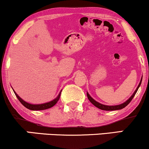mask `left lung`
I'll return each instance as SVG.
<instances>
[{
  "mask_svg": "<svg viewBox=\"0 0 149 149\" xmlns=\"http://www.w3.org/2000/svg\"><path fill=\"white\" fill-rule=\"evenodd\" d=\"M141 81H142V78H141V80H140V83L139 85H138V87L136 88V90H135L134 93L132 94V95L130 97L128 100L126 101V102H125L124 103L121 104H119V105H116V106H107V105H104V104H102L100 103H99V102H97L95 101V100H94L93 98H92L91 97H90V95H89L88 92H87V96H88V100H90V102H91V103L93 104L94 106H95V107L98 108V109H102V110H104V111H115V110H120V109H123V108H125L126 107V106H127L128 104H130V102H131L132 100L133 99V97H134L135 94L136 93V92H137L138 89H139V86L141 85Z\"/></svg>",
  "mask_w": 149,
  "mask_h": 149,
  "instance_id": "1",
  "label": "left lung"
}]
</instances>
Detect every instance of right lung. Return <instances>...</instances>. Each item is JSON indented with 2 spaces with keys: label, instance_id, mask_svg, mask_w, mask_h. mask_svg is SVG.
<instances>
[{
  "label": "right lung",
  "instance_id": "obj_1",
  "mask_svg": "<svg viewBox=\"0 0 149 149\" xmlns=\"http://www.w3.org/2000/svg\"><path fill=\"white\" fill-rule=\"evenodd\" d=\"M13 91H14V90H13ZM14 92H15V95H16V97H17L19 101V102L22 103V105L24 106L26 108H27L28 109H30V110H32V111H40V110H45V109H49V108L52 107L53 106L55 105V104H57V102L59 100V97H60L61 91L59 92V95H58V96L56 97L54 100L51 101V102H47V103L41 104H31L28 103V102H25V101H24L23 100H22L21 97H19L15 91H14Z\"/></svg>",
  "mask_w": 149,
  "mask_h": 149
}]
</instances>
